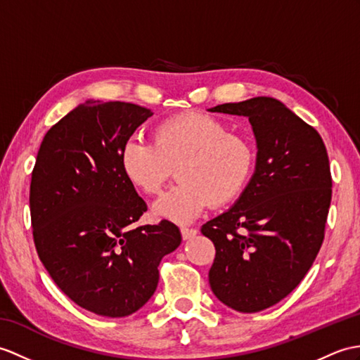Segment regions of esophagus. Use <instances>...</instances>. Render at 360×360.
<instances>
[{"mask_svg":"<svg viewBox=\"0 0 360 360\" xmlns=\"http://www.w3.org/2000/svg\"><path fill=\"white\" fill-rule=\"evenodd\" d=\"M181 235H182V238L184 239H191V238H195L196 235H198V230L196 229H187V227H182L181 229Z\"/></svg>","mask_w":360,"mask_h":360,"instance_id":"obj_1","label":"esophagus"}]
</instances>
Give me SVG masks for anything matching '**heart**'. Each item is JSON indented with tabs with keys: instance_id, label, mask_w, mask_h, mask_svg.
<instances>
[{
	"instance_id": "1",
	"label": "heart",
	"mask_w": 360,
	"mask_h": 360,
	"mask_svg": "<svg viewBox=\"0 0 360 360\" xmlns=\"http://www.w3.org/2000/svg\"><path fill=\"white\" fill-rule=\"evenodd\" d=\"M124 176L144 195H158L176 167L178 184L153 205L160 218L186 224L210 204L235 200L252 176L255 152L250 142L214 116L186 112L153 129V142L130 138L122 146Z\"/></svg>"
}]
</instances>
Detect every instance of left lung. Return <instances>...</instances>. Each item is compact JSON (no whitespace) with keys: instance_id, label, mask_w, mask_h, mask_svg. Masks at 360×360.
Returning a JSON list of instances; mask_svg holds the SVG:
<instances>
[{"instance_id":"obj_1","label":"left lung","mask_w":360,"mask_h":360,"mask_svg":"<svg viewBox=\"0 0 360 360\" xmlns=\"http://www.w3.org/2000/svg\"><path fill=\"white\" fill-rule=\"evenodd\" d=\"M210 112L247 116L257 158L236 204L200 229L216 248L208 282L222 304L257 313L288 296L319 253L333 186L327 148L311 125L274 98Z\"/></svg>"}]
</instances>
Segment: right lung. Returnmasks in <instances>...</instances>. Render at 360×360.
<instances>
[{"label": "right lung", "mask_w": 360, "mask_h": 360, "mask_svg": "<svg viewBox=\"0 0 360 360\" xmlns=\"http://www.w3.org/2000/svg\"><path fill=\"white\" fill-rule=\"evenodd\" d=\"M152 110L86 101L41 142L30 182L33 240L65 296L107 317L138 311L153 296L161 259L181 244L170 221L131 227L147 204L124 176L122 146Z\"/></svg>", "instance_id": "obj_1"}]
</instances>
